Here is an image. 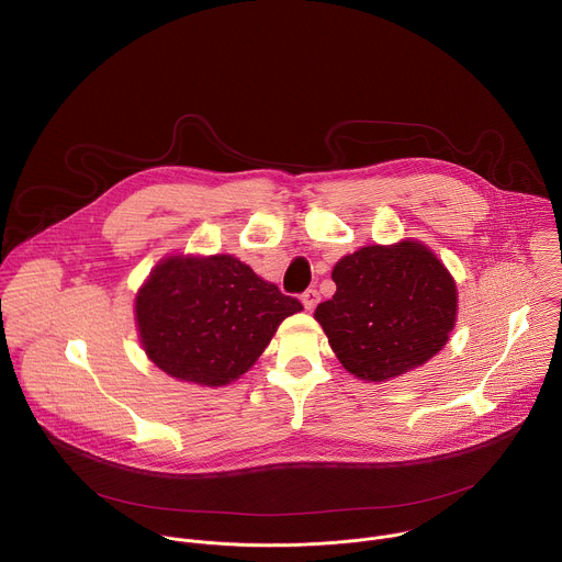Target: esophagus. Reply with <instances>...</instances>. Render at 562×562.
Returning a JSON list of instances; mask_svg holds the SVG:
<instances>
[{
    "label": "esophagus",
    "mask_w": 562,
    "mask_h": 562,
    "mask_svg": "<svg viewBox=\"0 0 562 562\" xmlns=\"http://www.w3.org/2000/svg\"><path fill=\"white\" fill-rule=\"evenodd\" d=\"M317 300H319V293H317L315 289H306V291L302 293V304H304L306 311H311V308L317 304Z\"/></svg>",
    "instance_id": "obj_1"
}]
</instances>
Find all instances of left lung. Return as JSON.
<instances>
[{
    "label": "left lung",
    "instance_id": "left-lung-1",
    "mask_svg": "<svg viewBox=\"0 0 562 562\" xmlns=\"http://www.w3.org/2000/svg\"><path fill=\"white\" fill-rule=\"evenodd\" d=\"M336 293L319 302L323 325L342 367L382 382L434 358L456 323V282L418 243L364 247L331 273Z\"/></svg>",
    "mask_w": 562,
    "mask_h": 562
}]
</instances>
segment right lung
Listing matches in <instances>:
<instances>
[{
	"instance_id": "1",
	"label": "right lung",
	"mask_w": 562,
	"mask_h": 562,
	"mask_svg": "<svg viewBox=\"0 0 562 562\" xmlns=\"http://www.w3.org/2000/svg\"><path fill=\"white\" fill-rule=\"evenodd\" d=\"M297 297L231 256L167 258L135 297L146 356L169 375L222 386L260 358Z\"/></svg>"
}]
</instances>
